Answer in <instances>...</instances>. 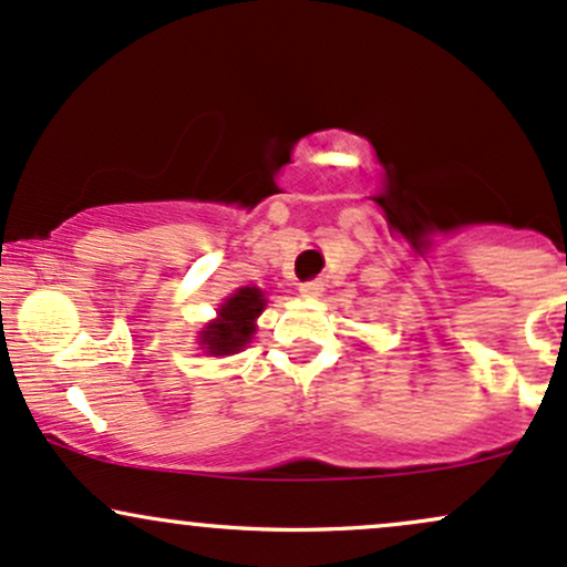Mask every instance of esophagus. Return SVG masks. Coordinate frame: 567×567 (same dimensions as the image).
Returning a JSON list of instances; mask_svg holds the SVG:
<instances>
[{
  "instance_id": "34e87169",
  "label": "esophagus",
  "mask_w": 567,
  "mask_h": 567,
  "mask_svg": "<svg viewBox=\"0 0 567 567\" xmlns=\"http://www.w3.org/2000/svg\"><path fill=\"white\" fill-rule=\"evenodd\" d=\"M321 291H323V284L321 281L299 284V295H302V297H321Z\"/></svg>"
}]
</instances>
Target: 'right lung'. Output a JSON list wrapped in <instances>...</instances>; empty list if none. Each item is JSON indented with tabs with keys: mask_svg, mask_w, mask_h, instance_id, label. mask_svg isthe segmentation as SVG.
I'll list each match as a JSON object with an SVG mask.
<instances>
[{
	"mask_svg": "<svg viewBox=\"0 0 567 567\" xmlns=\"http://www.w3.org/2000/svg\"><path fill=\"white\" fill-rule=\"evenodd\" d=\"M265 308V297L257 286H244L219 308V318L206 326L202 342L212 355H230L241 350L255 334V318Z\"/></svg>",
	"mask_w": 567,
	"mask_h": 567,
	"instance_id": "obj_1",
	"label": "right lung"
}]
</instances>
